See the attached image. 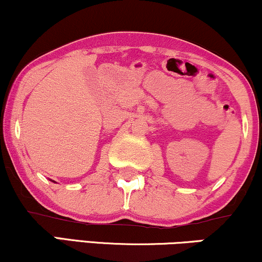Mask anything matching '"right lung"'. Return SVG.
<instances>
[{
	"mask_svg": "<svg viewBox=\"0 0 262 262\" xmlns=\"http://www.w3.org/2000/svg\"><path fill=\"white\" fill-rule=\"evenodd\" d=\"M51 181H52V180H51Z\"/></svg>",
	"mask_w": 262,
	"mask_h": 262,
	"instance_id": "add662e5",
	"label": "right lung"
}]
</instances>
